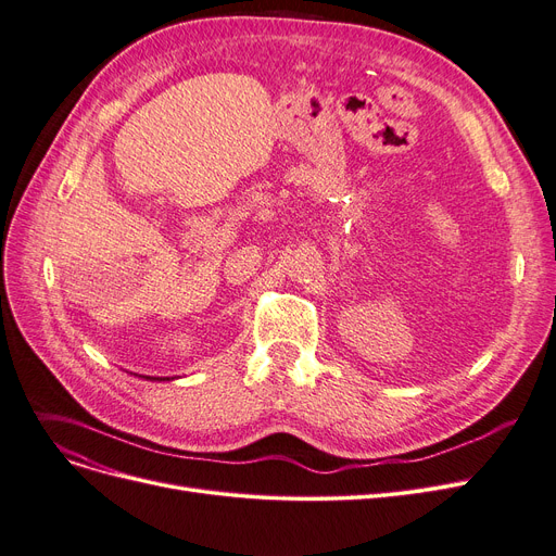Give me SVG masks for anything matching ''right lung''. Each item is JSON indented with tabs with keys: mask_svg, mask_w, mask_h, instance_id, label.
<instances>
[{
	"mask_svg": "<svg viewBox=\"0 0 556 556\" xmlns=\"http://www.w3.org/2000/svg\"><path fill=\"white\" fill-rule=\"evenodd\" d=\"M144 379H156V377H144Z\"/></svg>",
	"mask_w": 556,
	"mask_h": 556,
	"instance_id": "obj_1",
	"label": "right lung"
}]
</instances>
